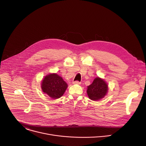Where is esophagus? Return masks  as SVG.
Masks as SVG:
<instances>
[{
	"mask_svg": "<svg viewBox=\"0 0 146 146\" xmlns=\"http://www.w3.org/2000/svg\"><path fill=\"white\" fill-rule=\"evenodd\" d=\"M73 84H78V85H80L81 84V82L78 81H73Z\"/></svg>",
	"mask_w": 146,
	"mask_h": 146,
	"instance_id": "obj_1",
	"label": "esophagus"
}]
</instances>
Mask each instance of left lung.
<instances>
[{
	"label": "left lung",
	"mask_w": 146,
	"mask_h": 146,
	"mask_svg": "<svg viewBox=\"0 0 146 146\" xmlns=\"http://www.w3.org/2000/svg\"><path fill=\"white\" fill-rule=\"evenodd\" d=\"M109 90L108 83L99 77H96L92 84L87 87L88 98L94 101H98L105 97Z\"/></svg>",
	"instance_id": "obj_1"
}]
</instances>
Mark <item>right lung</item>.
Masks as SVG:
<instances>
[{
  "label": "right lung",
  "instance_id": "obj_1",
  "mask_svg": "<svg viewBox=\"0 0 146 146\" xmlns=\"http://www.w3.org/2000/svg\"><path fill=\"white\" fill-rule=\"evenodd\" d=\"M41 84L42 91L54 99L60 98L68 88L67 83L56 73L46 75Z\"/></svg>",
  "mask_w": 146,
  "mask_h": 146
}]
</instances>
